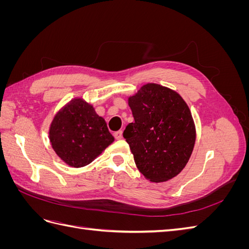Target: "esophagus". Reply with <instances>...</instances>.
<instances>
[{
	"mask_svg": "<svg viewBox=\"0 0 249 249\" xmlns=\"http://www.w3.org/2000/svg\"><path fill=\"white\" fill-rule=\"evenodd\" d=\"M114 138H115L116 140H119V139H122V138H123V132H122V131H118V132H115V133H114Z\"/></svg>",
	"mask_w": 249,
	"mask_h": 249,
	"instance_id": "obj_1",
	"label": "esophagus"
}]
</instances>
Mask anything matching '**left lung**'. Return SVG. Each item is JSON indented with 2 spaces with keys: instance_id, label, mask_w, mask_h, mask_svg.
I'll list each match as a JSON object with an SVG mask.
<instances>
[{
  "instance_id": "left-lung-1",
  "label": "left lung",
  "mask_w": 249,
  "mask_h": 249,
  "mask_svg": "<svg viewBox=\"0 0 249 249\" xmlns=\"http://www.w3.org/2000/svg\"><path fill=\"white\" fill-rule=\"evenodd\" d=\"M134 123L124 137L139 171L150 182L178 176L189 161L195 126L185 101L173 90L146 84L129 99Z\"/></svg>"
}]
</instances>
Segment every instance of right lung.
Masks as SVG:
<instances>
[{"mask_svg":"<svg viewBox=\"0 0 249 249\" xmlns=\"http://www.w3.org/2000/svg\"><path fill=\"white\" fill-rule=\"evenodd\" d=\"M53 149L72 167L86 166L114 141L105 119L91 105L74 99L60 110L50 127Z\"/></svg>","mask_w":249,"mask_h":249,"instance_id":"obj_1","label":"right lung"}]
</instances>
